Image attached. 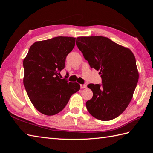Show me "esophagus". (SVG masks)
Segmentation results:
<instances>
[{
    "label": "esophagus",
    "instance_id": "esophagus-1",
    "mask_svg": "<svg viewBox=\"0 0 153 153\" xmlns=\"http://www.w3.org/2000/svg\"><path fill=\"white\" fill-rule=\"evenodd\" d=\"M87 85L85 84H81L80 85V88L81 89H84V88H86Z\"/></svg>",
    "mask_w": 153,
    "mask_h": 153
}]
</instances>
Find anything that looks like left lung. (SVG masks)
Instances as JSON below:
<instances>
[{"label": "left lung", "instance_id": "left-lung-1", "mask_svg": "<svg viewBox=\"0 0 153 153\" xmlns=\"http://www.w3.org/2000/svg\"><path fill=\"white\" fill-rule=\"evenodd\" d=\"M76 45L102 78V85L90 84L93 92L86 102L91 115L101 121L118 117L130 103L138 80L135 57L128 48L103 36L78 37Z\"/></svg>", "mask_w": 153, "mask_h": 153}]
</instances>
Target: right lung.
Listing matches in <instances>:
<instances>
[{
  "instance_id": "1",
  "label": "right lung",
  "mask_w": 153,
  "mask_h": 153,
  "mask_svg": "<svg viewBox=\"0 0 153 153\" xmlns=\"http://www.w3.org/2000/svg\"><path fill=\"white\" fill-rule=\"evenodd\" d=\"M72 37L59 36L36 41L24 59V85L32 105L41 114L53 115L62 111L80 84L61 79L60 71L75 45Z\"/></svg>"
}]
</instances>
